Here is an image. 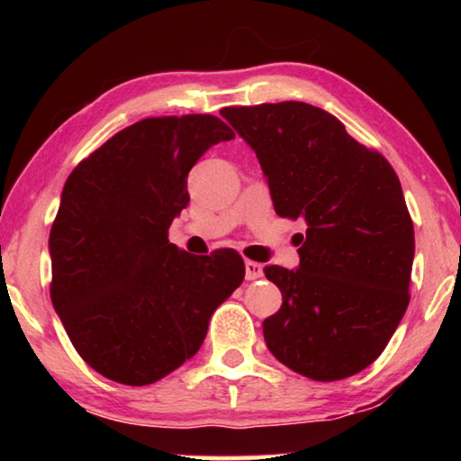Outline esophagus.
<instances>
[{
  "label": "esophagus",
  "mask_w": 461,
  "mask_h": 461,
  "mask_svg": "<svg viewBox=\"0 0 461 461\" xmlns=\"http://www.w3.org/2000/svg\"><path fill=\"white\" fill-rule=\"evenodd\" d=\"M262 276V264L254 262V260H246V278L248 280H256Z\"/></svg>",
  "instance_id": "34e87169"
}]
</instances>
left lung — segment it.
<instances>
[{
	"label": "left lung",
	"instance_id": "8db88e82",
	"mask_svg": "<svg viewBox=\"0 0 461 461\" xmlns=\"http://www.w3.org/2000/svg\"><path fill=\"white\" fill-rule=\"evenodd\" d=\"M221 115L258 156L275 212L307 221L299 268H264L283 293L262 323L268 349L311 380L354 376L384 352L411 301L415 230L399 176L335 115L303 101Z\"/></svg>",
	"mask_w": 461,
	"mask_h": 461
}]
</instances>
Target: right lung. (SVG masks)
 <instances>
[{"label": "right lung", "instance_id": "obj_1", "mask_svg": "<svg viewBox=\"0 0 461 461\" xmlns=\"http://www.w3.org/2000/svg\"><path fill=\"white\" fill-rule=\"evenodd\" d=\"M231 138L209 113L146 118L68 175L49 240L50 299L101 376L128 386L168 376L199 352L213 311L244 280L236 249L193 256L168 241L189 203V170Z\"/></svg>", "mask_w": 461, "mask_h": 461}]
</instances>
